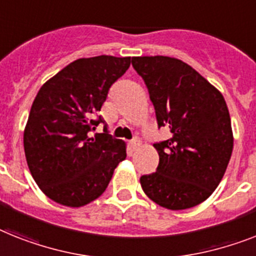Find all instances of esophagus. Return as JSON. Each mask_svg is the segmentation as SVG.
Wrapping results in <instances>:
<instances>
[{"label": "esophagus", "instance_id": "obj_1", "mask_svg": "<svg viewBox=\"0 0 256 256\" xmlns=\"http://www.w3.org/2000/svg\"><path fill=\"white\" fill-rule=\"evenodd\" d=\"M138 145H140V142H138V140H137V138H133V140L130 142V146L132 150H136L137 148H138Z\"/></svg>", "mask_w": 256, "mask_h": 256}]
</instances>
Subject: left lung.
<instances>
[{
    "label": "left lung",
    "mask_w": 256,
    "mask_h": 256,
    "mask_svg": "<svg viewBox=\"0 0 256 256\" xmlns=\"http://www.w3.org/2000/svg\"><path fill=\"white\" fill-rule=\"evenodd\" d=\"M132 65L146 85L158 126H168L172 134L154 144L160 164L156 172L141 176V187L149 199L171 210L199 206L217 188L233 152L226 102L175 57H133Z\"/></svg>",
    "instance_id": "obj_1"
}]
</instances>
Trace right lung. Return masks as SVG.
Instances as JSON below:
<instances>
[{
  "mask_svg": "<svg viewBox=\"0 0 256 256\" xmlns=\"http://www.w3.org/2000/svg\"><path fill=\"white\" fill-rule=\"evenodd\" d=\"M130 57L78 58L50 78L34 99L23 132L30 172L39 188L61 206L80 208L98 199L126 157L123 140L112 138L100 111L114 82L126 73Z\"/></svg>",
  "mask_w": 256,
  "mask_h": 256,
  "instance_id": "add662e5",
  "label": "right lung"
}]
</instances>
